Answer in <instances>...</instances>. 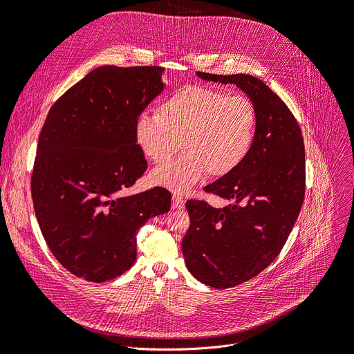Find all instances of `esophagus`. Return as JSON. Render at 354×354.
Returning a JSON list of instances; mask_svg holds the SVG:
<instances>
[{
    "label": "esophagus",
    "mask_w": 354,
    "mask_h": 354,
    "mask_svg": "<svg viewBox=\"0 0 354 354\" xmlns=\"http://www.w3.org/2000/svg\"><path fill=\"white\" fill-rule=\"evenodd\" d=\"M183 204H185V201H183V198L180 195H172V208L174 209H180L183 208Z\"/></svg>",
    "instance_id": "34e87169"
}]
</instances>
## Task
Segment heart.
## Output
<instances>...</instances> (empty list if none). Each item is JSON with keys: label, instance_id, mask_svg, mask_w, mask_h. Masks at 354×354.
<instances>
[{"label": "heart", "instance_id": "b5f03b06", "mask_svg": "<svg viewBox=\"0 0 354 354\" xmlns=\"http://www.w3.org/2000/svg\"><path fill=\"white\" fill-rule=\"evenodd\" d=\"M257 127L253 102L244 95L201 85H189L167 97L156 115H143L134 129V140L156 167L150 180L176 194L189 191L208 172L212 178L233 174L250 155Z\"/></svg>", "mask_w": 354, "mask_h": 354}]
</instances>
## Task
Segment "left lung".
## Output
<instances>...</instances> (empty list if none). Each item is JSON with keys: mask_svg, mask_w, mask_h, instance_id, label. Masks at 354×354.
Instances as JSON below:
<instances>
[{"mask_svg": "<svg viewBox=\"0 0 354 354\" xmlns=\"http://www.w3.org/2000/svg\"><path fill=\"white\" fill-rule=\"evenodd\" d=\"M196 75L236 85L257 113L248 159L205 188L228 204L214 208L187 203L191 225L182 240L185 265L199 282L224 289L252 279L282 250L304 201L305 149L295 117L263 81L244 73Z\"/></svg>", "mask_w": 354, "mask_h": 354, "instance_id": "1", "label": "left lung"}]
</instances>
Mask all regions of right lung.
Wrapping results in <instances>:
<instances>
[{
    "label": "right lung",
    "instance_id": "add662e5",
    "mask_svg": "<svg viewBox=\"0 0 354 354\" xmlns=\"http://www.w3.org/2000/svg\"><path fill=\"white\" fill-rule=\"evenodd\" d=\"M162 73L160 66H100L53 104L40 131L36 217L57 262L85 281L129 270L137 230L171 208L163 188L122 195L147 169L134 129L163 92Z\"/></svg>",
    "mask_w": 354,
    "mask_h": 354
}]
</instances>
